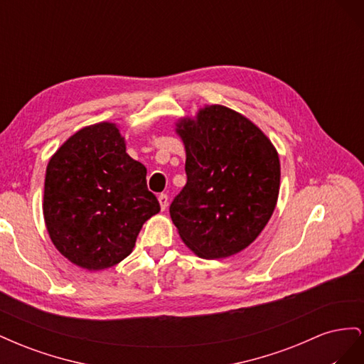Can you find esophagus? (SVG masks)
Listing matches in <instances>:
<instances>
[{
    "label": "esophagus",
    "mask_w": 364,
    "mask_h": 364,
    "mask_svg": "<svg viewBox=\"0 0 364 364\" xmlns=\"http://www.w3.org/2000/svg\"><path fill=\"white\" fill-rule=\"evenodd\" d=\"M158 202H159L161 209L164 211V209L167 208V205H168V197H167V194H159V196H158Z\"/></svg>",
    "instance_id": "1"
}]
</instances>
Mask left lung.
Wrapping results in <instances>:
<instances>
[{"label": "left lung", "instance_id": "1", "mask_svg": "<svg viewBox=\"0 0 364 364\" xmlns=\"http://www.w3.org/2000/svg\"><path fill=\"white\" fill-rule=\"evenodd\" d=\"M185 146L186 185L170 215L197 257H232L257 240L278 202L281 164L267 135L222 105L176 123Z\"/></svg>", "mask_w": 364, "mask_h": 364}]
</instances>
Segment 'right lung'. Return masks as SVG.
Segmentation results:
<instances>
[{
    "instance_id": "add662e5",
    "label": "right lung",
    "mask_w": 364,
    "mask_h": 364,
    "mask_svg": "<svg viewBox=\"0 0 364 364\" xmlns=\"http://www.w3.org/2000/svg\"><path fill=\"white\" fill-rule=\"evenodd\" d=\"M146 174L115 123L77 130L46 171L42 211L54 247L90 272L129 257L142 225L161 211Z\"/></svg>"
}]
</instances>
